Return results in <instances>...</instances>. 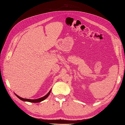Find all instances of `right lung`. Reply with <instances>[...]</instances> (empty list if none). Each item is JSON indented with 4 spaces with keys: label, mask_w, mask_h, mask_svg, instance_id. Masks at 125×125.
Wrapping results in <instances>:
<instances>
[{
    "label": "right lung",
    "mask_w": 125,
    "mask_h": 125,
    "mask_svg": "<svg viewBox=\"0 0 125 125\" xmlns=\"http://www.w3.org/2000/svg\"><path fill=\"white\" fill-rule=\"evenodd\" d=\"M51 90L49 91V92L46 94V95H45L44 96L42 97H41L39 98V99H35V100H31V99H23V98H22L21 97H20L19 96L17 95V94H16V95L19 98V99H20L22 101H26V102H31V103H39V102H42L44 101L45 99H46V98L48 96V95H50V94L51 93Z\"/></svg>",
    "instance_id": "add662e5"
}]
</instances>
